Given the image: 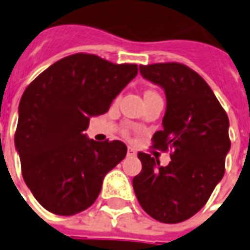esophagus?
I'll use <instances>...</instances> for the list:
<instances>
[{
	"instance_id": "1",
	"label": "esophagus",
	"mask_w": 250,
	"mask_h": 250,
	"mask_svg": "<svg viewBox=\"0 0 250 250\" xmlns=\"http://www.w3.org/2000/svg\"><path fill=\"white\" fill-rule=\"evenodd\" d=\"M127 156L135 157V156H136V150H135L133 148H131V146H128V149H127Z\"/></svg>"
}]
</instances>
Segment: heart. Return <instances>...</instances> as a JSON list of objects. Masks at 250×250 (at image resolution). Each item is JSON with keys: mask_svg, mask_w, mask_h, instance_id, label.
Instances as JSON below:
<instances>
[{"mask_svg": "<svg viewBox=\"0 0 250 250\" xmlns=\"http://www.w3.org/2000/svg\"><path fill=\"white\" fill-rule=\"evenodd\" d=\"M146 93H156V92H153V90H148ZM146 93H145V94H146Z\"/></svg>", "mask_w": 250, "mask_h": 250, "instance_id": "heart-1", "label": "heart"}]
</instances>
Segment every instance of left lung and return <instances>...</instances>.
<instances>
[{
	"label": "left lung",
	"instance_id": "1",
	"mask_svg": "<svg viewBox=\"0 0 250 250\" xmlns=\"http://www.w3.org/2000/svg\"><path fill=\"white\" fill-rule=\"evenodd\" d=\"M140 74L164 88V128L152 140L154 148L172 153L167 166L139 153L143 168L133 178V190L156 221L179 223L201 210L225 175L231 148L229 117L208 83L186 64H141Z\"/></svg>",
	"mask_w": 250,
	"mask_h": 250
}]
</instances>
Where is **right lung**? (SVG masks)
I'll return each mask as SVG.
<instances>
[{
	"mask_svg": "<svg viewBox=\"0 0 250 250\" xmlns=\"http://www.w3.org/2000/svg\"><path fill=\"white\" fill-rule=\"evenodd\" d=\"M137 75V64H115L94 54L64 57L25 88L19 102L15 148L25 184L57 215L88 209L105 175L127 154L122 141L98 143L84 133L90 117Z\"/></svg>",
	"mask_w": 250,
	"mask_h": 250,
	"instance_id": "obj_1",
	"label": "right lung"
}]
</instances>
